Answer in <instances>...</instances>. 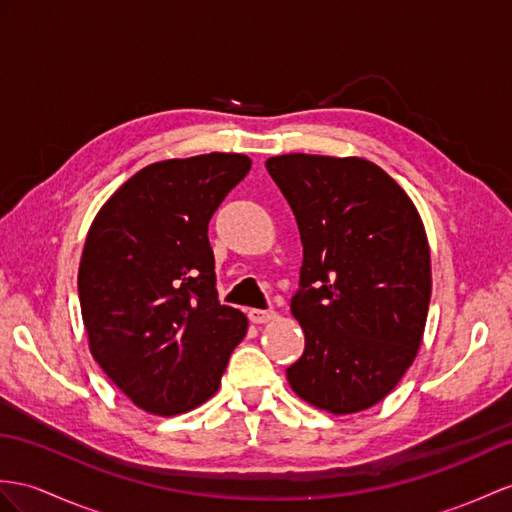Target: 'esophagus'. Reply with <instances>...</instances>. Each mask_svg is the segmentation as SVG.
Listing matches in <instances>:
<instances>
[{"label": "esophagus", "mask_w": 512, "mask_h": 512, "mask_svg": "<svg viewBox=\"0 0 512 512\" xmlns=\"http://www.w3.org/2000/svg\"><path fill=\"white\" fill-rule=\"evenodd\" d=\"M247 317H249V321H252V323H267V321L276 319V313H273V310L252 308V310H249V313H247Z\"/></svg>", "instance_id": "obj_1"}]
</instances>
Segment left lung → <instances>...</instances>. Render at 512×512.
<instances>
[{"instance_id": "obj_1", "label": "left lung", "mask_w": 512, "mask_h": 512, "mask_svg": "<svg viewBox=\"0 0 512 512\" xmlns=\"http://www.w3.org/2000/svg\"><path fill=\"white\" fill-rule=\"evenodd\" d=\"M265 167L304 245L291 313L306 347L286 378L308 404L358 413L417 356L432 291L426 230L402 186L365 158L284 154Z\"/></svg>"}]
</instances>
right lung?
<instances>
[{"instance_id":"right-lung-1","label":"right lung","mask_w":512,"mask_h":512,"mask_svg":"<svg viewBox=\"0 0 512 512\" xmlns=\"http://www.w3.org/2000/svg\"><path fill=\"white\" fill-rule=\"evenodd\" d=\"M252 160L202 154L154 162L99 210L78 273L91 354L154 415L186 413L219 389L247 317L215 289L208 223Z\"/></svg>"}]
</instances>
